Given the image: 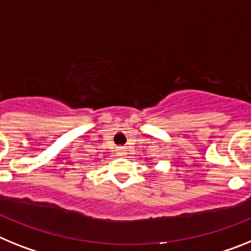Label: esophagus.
<instances>
[{"label":"esophagus","instance_id":"obj_1","mask_svg":"<svg viewBox=\"0 0 251 251\" xmlns=\"http://www.w3.org/2000/svg\"><path fill=\"white\" fill-rule=\"evenodd\" d=\"M119 154L120 155H124V154H125V150H124V148H119Z\"/></svg>","mask_w":251,"mask_h":251}]
</instances>
